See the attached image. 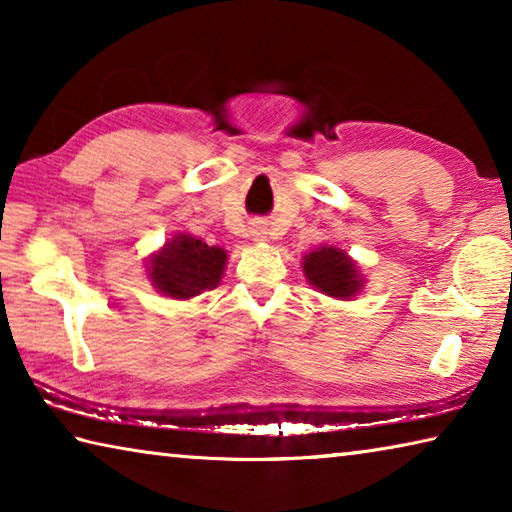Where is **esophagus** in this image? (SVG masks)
I'll list each match as a JSON object with an SVG mask.
<instances>
[{"instance_id":"obj_1","label":"esophagus","mask_w":512,"mask_h":512,"mask_svg":"<svg viewBox=\"0 0 512 512\" xmlns=\"http://www.w3.org/2000/svg\"><path fill=\"white\" fill-rule=\"evenodd\" d=\"M250 237L264 239L266 237V225L262 221H255L253 225H250Z\"/></svg>"}]
</instances>
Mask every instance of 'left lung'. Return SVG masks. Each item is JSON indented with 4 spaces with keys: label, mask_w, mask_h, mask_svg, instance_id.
I'll list each match as a JSON object with an SVG mask.
<instances>
[{
    "label": "left lung",
    "mask_w": 512,
    "mask_h": 512,
    "mask_svg": "<svg viewBox=\"0 0 512 512\" xmlns=\"http://www.w3.org/2000/svg\"><path fill=\"white\" fill-rule=\"evenodd\" d=\"M302 268H305L307 280L327 296L350 298L361 287L357 266L350 262V257L343 250L334 246L309 253Z\"/></svg>",
    "instance_id": "8db88e82"
}]
</instances>
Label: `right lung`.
<instances>
[{"label": "right lung", "mask_w": 512, "mask_h": 512, "mask_svg": "<svg viewBox=\"0 0 512 512\" xmlns=\"http://www.w3.org/2000/svg\"><path fill=\"white\" fill-rule=\"evenodd\" d=\"M225 259L228 255L219 246H207L189 235H176L151 259L149 275L164 296L185 300L216 289Z\"/></svg>", "instance_id": "1"}]
</instances>
